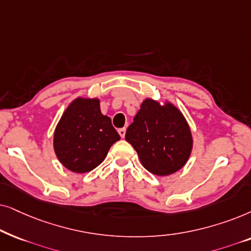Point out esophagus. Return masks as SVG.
I'll return each mask as SVG.
<instances>
[{
    "instance_id": "34e87169",
    "label": "esophagus",
    "mask_w": 251,
    "mask_h": 251,
    "mask_svg": "<svg viewBox=\"0 0 251 251\" xmlns=\"http://www.w3.org/2000/svg\"><path fill=\"white\" fill-rule=\"evenodd\" d=\"M118 133H119V135L124 139V138H125V134H126V128H119Z\"/></svg>"
}]
</instances>
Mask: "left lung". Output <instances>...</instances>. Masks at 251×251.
<instances>
[{
  "mask_svg": "<svg viewBox=\"0 0 251 251\" xmlns=\"http://www.w3.org/2000/svg\"><path fill=\"white\" fill-rule=\"evenodd\" d=\"M126 141L136 150L145 169L156 176L179 171L188 160L193 139L182 113L166 103L147 99L127 127Z\"/></svg>",
  "mask_w": 251,
  "mask_h": 251,
  "instance_id": "left-lung-1",
  "label": "left lung"
}]
</instances>
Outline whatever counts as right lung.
Listing matches in <instances>:
<instances>
[{
  "mask_svg": "<svg viewBox=\"0 0 251 251\" xmlns=\"http://www.w3.org/2000/svg\"><path fill=\"white\" fill-rule=\"evenodd\" d=\"M120 136L111 119L100 110L98 99H75L65 110L53 134L59 162L75 173L94 170Z\"/></svg>",
  "mask_w": 251,
  "mask_h": 251,
  "instance_id": "1",
  "label": "right lung"
}]
</instances>
